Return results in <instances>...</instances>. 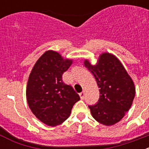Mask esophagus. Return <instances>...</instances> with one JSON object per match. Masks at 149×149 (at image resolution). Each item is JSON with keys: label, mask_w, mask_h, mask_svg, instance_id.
Instances as JSON below:
<instances>
[{"label": "esophagus", "mask_w": 149, "mask_h": 149, "mask_svg": "<svg viewBox=\"0 0 149 149\" xmlns=\"http://www.w3.org/2000/svg\"><path fill=\"white\" fill-rule=\"evenodd\" d=\"M79 95H80V97H81V99H84V96H85V92H84V91L81 92V93H79Z\"/></svg>", "instance_id": "34e87169"}]
</instances>
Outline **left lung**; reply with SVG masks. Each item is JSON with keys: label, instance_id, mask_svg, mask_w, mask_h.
<instances>
[{"label": "left lung", "instance_id": "1", "mask_svg": "<svg viewBox=\"0 0 149 149\" xmlns=\"http://www.w3.org/2000/svg\"><path fill=\"white\" fill-rule=\"evenodd\" d=\"M99 88L98 103L89 106L93 117L104 125H113L128 111L135 97L136 89L120 60L110 53H102L95 65L84 60Z\"/></svg>", "mask_w": 149, "mask_h": 149}]
</instances>
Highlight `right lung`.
<instances>
[{"mask_svg":"<svg viewBox=\"0 0 149 149\" xmlns=\"http://www.w3.org/2000/svg\"><path fill=\"white\" fill-rule=\"evenodd\" d=\"M72 62L49 50L39 57L29 75L26 89L28 106L35 116L48 126L66 120L74 104L80 100L73 88L62 80Z\"/></svg>","mask_w":149,"mask_h":149,"instance_id":"right-lung-1","label":"right lung"}]
</instances>
